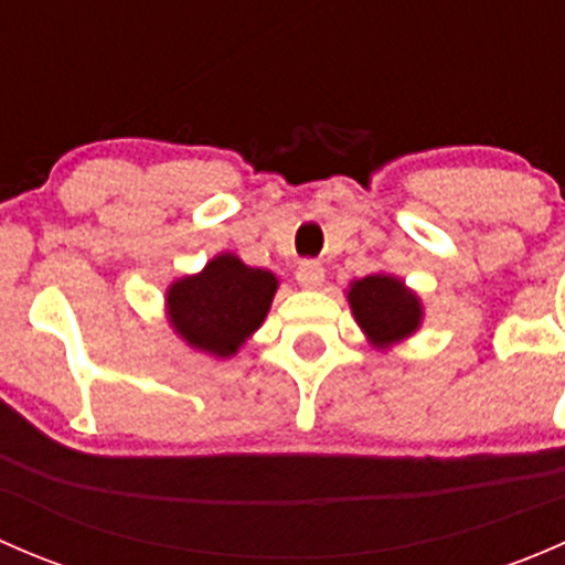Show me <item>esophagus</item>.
<instances>
[{
  "label": "esophagus",
  "mask_w": 565,
  "mask_h": 565,
  "mask_svg": "<svg viewBox=\"0 0 565 565\" xmlns=\"http://www.w3.org/2000/svg\"><path fill=\"white\" fill-rule=\"evenodd\" d=\"M295 278H298V284L303 289H319L324 281V267L315 259H306L300 262L298 270H295Z\"/></svg>",
  "instance_id": "obj_1"
}]
</instances>
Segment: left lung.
<instances>
[{
  "label": "left lung",
  "mask_w": 565,
  "mask_h": 565,
  "mask_svg": "<svg viewBox=\"0 0 565 565\" xmlns=\"http://www.w3.org/2000/svg\"><path fill=\"white\" fill-rule=\"evenodd\" d=\"M350 309L355 322L377 350H388L420 328L424 306L413 289L404 287L402 278L388 273L358 278L350 284Z\"/></svg>",
  "instance_id": "1"
}]
</instances>
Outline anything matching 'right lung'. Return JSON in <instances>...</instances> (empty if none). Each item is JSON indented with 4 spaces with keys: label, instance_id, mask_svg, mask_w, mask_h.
Listing matches in <instances>:
<instances>
[{
    "label": "right lung",
    "instance_id": "obj_1",
    "mask_svg": "<svg viewBox=\"0 0 565 565\" xmlns=\"http://www.w3.org/2000/svg\"><path fill=\"white\" fill-rule=\"evenodd\" d=\"M276 289L278 278L270 270L218 254L202 273L177 278L167 289V315L193 350L232 358L265 322Z\"/></svg>",
    "mask_w": 565,
    "mask_h": 565
}]
</instances>
